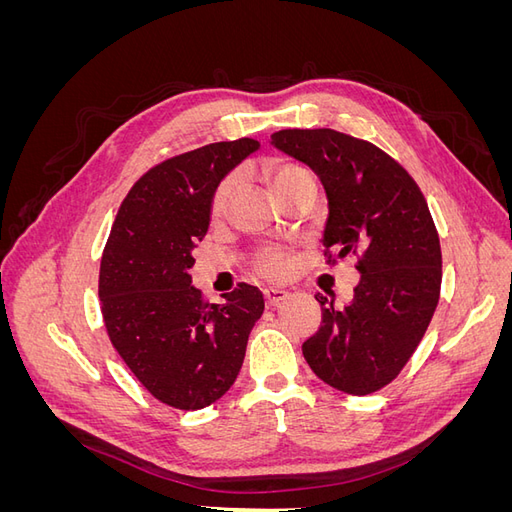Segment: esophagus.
<instances>
[{
    "mask_svg": "<svg viewBox=\"0 0 512 512\" xmlns=\"http://www.w3.org/2000/svg\"><path fill=\"white\" fill-rule=\"evenodd\" d=\"M288 292L282 290V288H265V299H267V305H280L282 301H286Z\"/></svg>",
    "mask_w": 512,
    "mask_h": 512,
    "instance_id": "1",
    "label": "esophagus"
}]
</instances>
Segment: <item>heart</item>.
I'll use <instances>...</instances> for the list:
<instances>
[{
  "label": "heart",
  "mask_w": 512,
  "mask_h": 512,
  "mask_svg": "<svg viewBox=\"0 0 512 512\" xmlns=\"http://www.w3.org/2000/svg\"><path fill=\"white\" fill-rule=\"evenodd\" d=\"M301 170H305V168L294 166V164H282L273 173V185L277 188V185H280L284 179H288L294 173H301ZM237 185H239V177L237 175H230V177H226L220 183V188L215 190V196H213V213L215 215H220V213H224L228 209L232 196H235V192H237ZM260 269H262V273H267L271 277L284 275L286 273V260H284L282 254L269 252L265 258H262Z\"/></svg>",
  "instance_id": "obj_1"
}]
</instances>
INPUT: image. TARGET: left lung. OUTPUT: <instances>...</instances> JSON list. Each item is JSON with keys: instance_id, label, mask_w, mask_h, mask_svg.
Instances as JSON below:
<instances>
[{"instance_id": "obj_1", "label": "left lung", "mask_w": 512, "mask_h": 512, "mask_svg": "<svg viewBox=\"0 0 512 512\" xmlns=\"http://www.w3.org/2000/svg\"><path fill=\"white\" fill-rule=\"evenodd\" d=\"M271 145L318 175L329 200L322 245L356 256L361 282L346 307L322 294L320 329L303 344L314 374L337 391L389 384L421 342L442 284V252L414 179L367 141L329 128L280 130Z\"/></svg>"}]
</instances>
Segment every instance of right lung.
Returning <instances> with one entry per match:
<instances>
[{"instance_id":"1","label":"right lung","mask_w":512,"mask_h":512,"mask_svg":"<svg viewBox=\"0 0 512 512\" xmlns=\"http://www.w3.org/2000/svg\"><path fill=\"white\" fill-rule=\"evenodd\" d=\"M258 149L254 138H239L153 166L123 200L104 247L100 301L108 337L138 382L179 410L207 408L230 389L265 312L256 286L239 284L215 305L203 301L190 275L215 190Z\"/></svg>"}]
</instances>
